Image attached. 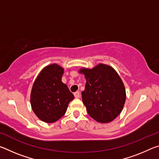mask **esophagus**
<instances>
[{
  "mask_svg": "<svg viewBox=\"0 0 159 159\" xmlns=\"http://www.w3.org/2000/svg\"><path fill=\"white\" fill-rule=\"evenodd\" d=\"M74 96H75V98H79V97H80V93H79V91H76V92H75V93H74Z\"/></svg>",
  "mask_w": 159,
  "mask_h": 159,
  "instance_id": "obj_1",
  "label": "esophagus"
}]
</instances>
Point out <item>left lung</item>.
Here are the masks:
<instances>
[{"mask_svg": "<svg viewBox=\"0 0 159 159\" xmlns=\"http://www.w3.org/2000/svg\"><path fill=\"white\" fill-rule=\"evenodd\" d=\"M79 72L86 79L81 94L88 114L99 123L112 121L121 112L126 98L124 85L117 72L102 64Z\"/></svg>", "mask_w": 159, "mask_h": 159, "instance_id": "8db88e82", "label": "left lung"}]
</instances>
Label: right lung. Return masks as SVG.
I'll use <instances>...</instances> for the list:
<instances>
[{
    "instance_id": "1",
    "label": "right lung",
    "mask_w": 159,
    "mask_h": 159,
    "mask_svg": "<svg viewBox=\"0 0 159 159\" xmlns=\"http://www.w3.org/2000/svg\"><path fill=\"white\" fill-rule=\"evenodd\" d=\"M64 69L51 64L42 70L34 83L31 93L32 109L38 118L54 123L63 116L74 96L61 81Z\"/></svg>"
}]
</instances>
